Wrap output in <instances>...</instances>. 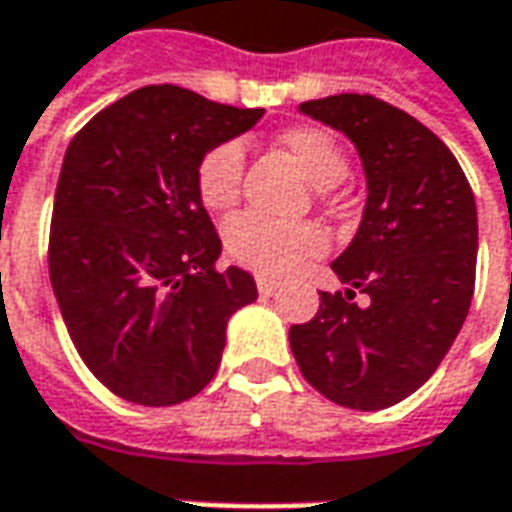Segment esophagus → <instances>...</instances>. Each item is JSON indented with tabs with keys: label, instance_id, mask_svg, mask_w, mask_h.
<instances>
[{
	"label": "esophagus",
	"instance_id": "1",
	"mask_svg": "<svg viewBox=\"0 0 512 512\" xmlns=\"http://www.w3.org/2000/svg\"><path fill=\"white\" fill-rule=\"evenodd\" d=\"M279 288H282V282H279V279L257 277V290H260L263 296H274V293H277Z\"/></svg>",
	"mask_w": 512,
	"mask_h": 512
}]
</instances>
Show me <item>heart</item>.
Here are the masks:
<instances>
[{
  "instance_id": "heart-1",
  "label": "heart",
  "mask_w": 512,
  "mask_h": 512,
  "mask_svg": "<svg viewBox=\"0 0 512 512\" xmlns=\"http://www.w3.org/2000/svg\"><path fill=\"white\" fill-rule=\"evenodd\" d=\"M296 167L315 189H332L348 175V158L321 128H290L279 136ZM246 150L238 139L213 145L197 164V194L205 208L227 211L241 197ZM224 246L235 263L257 274L282 277L329 249V235L312 222H277L263 213H241L224 224Z\"/></svg>"
}]
</instances>
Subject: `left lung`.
Segmentation results:
<instances>
[{
	"label": "left lung",
	"instance_id": "obj_1",
	"mask_svg": "<svg viewBox=\"0 0 512 512\" xmlns=\"http://www.w3.org/2000/svg\"><path fill=\"white\" fill-rule=\"evenodd\" d=\"M354 142L367 180L362 222L332 271L345 293H321L290 351L323 397L356 411L406 400L450 351L469 315L477 268V205L450 147L373 95L304 101ZM368 304L359 308L355 290Z\"/></svg>",
	"mask_w": 512,
	"mask_h": 512
}]
</instances>
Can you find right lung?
Segmentation results:
<instances>
[{"instance_id":"1","label":"right lung","mask_w":512,"mask_h":512,"mask_svg":"<svg viewBox=\"0 0 512 512\" xmlns=\"http://www.w3.org/2000/svg\"><path fill=\"white\" fill-rule=\"evenodd\" d=\"M263 109L153 84L87 123L65 150L49 238L51 288L84 365L136 406H175L216 376L227 321L257 299L222 241L197 164Z\"/></svg>"}]
</instances>
